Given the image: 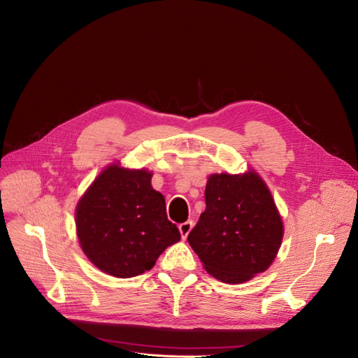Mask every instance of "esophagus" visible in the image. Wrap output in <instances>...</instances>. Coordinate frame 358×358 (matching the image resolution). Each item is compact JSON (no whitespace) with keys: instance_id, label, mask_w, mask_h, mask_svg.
<instances>
[{"instance_id":"34e87169","label":"esophagus","mask_w":358,"mask_h":358,"mask_svg":"<svg viewBox=\"0 0 358 358\" xmlns=\"http://www.w3.org/2000/svg\"><path fill=\"white\" fill-rule=\"evenodd\" d=\"M192 228H194V222H192V221H186V222H183V224L179 225V231H180L182 239H186V238H187V235H189V232H190Z\"/></svg>"}]
</instances>
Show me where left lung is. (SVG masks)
Wrapping results in <instances>:
<instances>
[{"mask_svg":"<svg viewBox=\"0 0 358 358\" xmlns=\"http://www.w3.org/2000/svg\"><path fill=\"white\" fill-rule=\"evenodd\" d=\"M206 209L187 235L205 269L227 284H242L269 268L284 236L281 215L261 176L215 173Z\"/></svg>","mask_w":358,"mask_h":358,"instance_id":"8db88e82","label":"left lung"}]
</instances>
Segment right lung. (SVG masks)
I'll return each instance as SVG.
<instances>
[{
    "instance_id": "obj_1",
    "label": "right lung",
    "mask_w": 358,
    "mask_h": 358,
    "mask_svg": "<svg viewBox=\"0 0 358 358\" xmlns=\"http://www.w3.org/2000/svg\"><path fill=\"white\" fill-rule=\"evenodd\" d=\"M146 169L107 166L76 208L81 250L100 271L131 278L153 268L180 232L166 215L160 192L152 187Z\"/></svg>"
}]
</instances>
